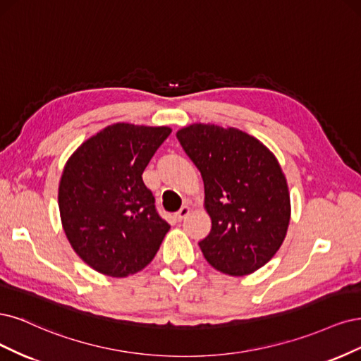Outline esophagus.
<instances>
[{"mask_svg": "<svg viewBox=\"0 0 361 361\" xmlns=\"http://www.w3.org/2000/svg\"><path fill=\"white\" fill-rule=\"evenodd\" d=\"M189 213H190V208H189L188 205H183V207L180 208V210L177 212V214H176V216H177V219H178V220H183L184 217H188V216H189Z\"/></svg>", "mask_w": 361, "mask_h": 361, "instance_id": "esophagus-1", "label": "esophagus"}]
</instances>
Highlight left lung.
<instances>
[{"mask_svg": "<svg viewBox=\"0 0 361 361\" xmlns=\"http://www.w3.org/2000/svg\"><path fill=\"white\" fill-rule=\"evenodd\" d=\"M200 169L212 231L200 247L216 270L250 274L282 246L290 216L281 165L258 139L234 127L192 124L177 132Z\"/></svg>", "mask_w": 361, "mask_h": 361, "instance_id": "8db88e82", "label": "left lung"}]
</instances>
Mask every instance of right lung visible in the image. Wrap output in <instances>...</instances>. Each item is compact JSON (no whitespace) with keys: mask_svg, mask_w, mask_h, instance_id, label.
Here are the masks:
<instances>
[{"mask_svg":"<svg viewBox=\"0 0 361 361\" xmlns=\"http://www.w3.org/2000/svg\"><path fill=\"white\" fill-rule=\"evenodd\" d=\"M171 132L112 124L68 159L58 190L61 222L73 250L96 271L126 277L157 253L171 225L159 214L142 172Z\"/></svg>","mask_w":361,"mask_h":361,"instance_id":"obj_1","label":"right lung"}]
</instances>
